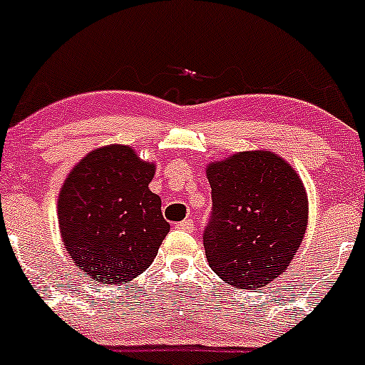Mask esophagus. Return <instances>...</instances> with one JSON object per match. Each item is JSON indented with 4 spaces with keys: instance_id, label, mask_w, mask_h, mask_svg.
<instances>
[{
    "instance_id": "1",
    "label": "esophagus",
    "mask_w": 365,
    "mask_h": 365,
    "mask_svg": "<svg viewBox=\"0 0 365 365\" xmlns=\"http://www.w3.org/2000/svg\"><path fill=\"white\" fill-rule=\"evenodd\" d=\"M176 227L182 231H187V233H190V231L194 230V222L190 219H187V220H182V222L176 224Z\"/></svg>"
}]
</instances>
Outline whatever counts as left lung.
<instances>
[{
  "label": "left lung",
  "mask_w": 365,
  "mask_h": 365,
  "mask_svg": "<svg viewBox=\"0 0 365 365\" xmlns=\"http://www.w3.org/2000/svg\"><path fill=\"white\" fill-rule=\"evenodd\" d=\"M212 215L208 264L242 289L263 288L288 268L307 227V194L295 169L272 152H240L206 168Z\"/></svg>",
  "instance_id": "obj_1"
}]
</instances>
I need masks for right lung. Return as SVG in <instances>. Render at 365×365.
<instances>
[{
  "mask_svg": "<svg viewBox=\"0 0 365 365\" xmlns=\"http://www.w3.org/2000/svg\"><path fill=\"white\" fill-rule=\"evenodd\" d=\"M155 164L125 145L97 148L70 171L58 224L77 268L101 284H125L155 259L169 224L148 189Z\"/></svg>",
  "mask_w": 365,
  "mask_h": 365,
  "instance_id": "1",
  "label": "right lung"
}]
</instances>
